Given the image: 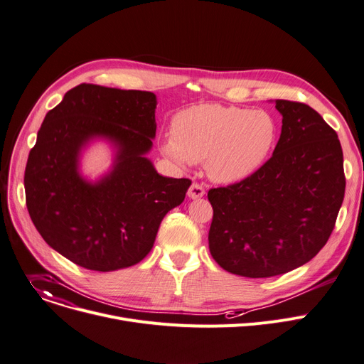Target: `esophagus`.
<instances>
[{"label": "esophagus", "mask_w": 364, "mask_h": 364, "mask_svg": "<svg viewBox=\"0 0 364 364\" xmlns=\"http://www.w3.org/2000/svg\"><path fill=\"white\" fill-rule=\"evenodd\" d=\"M187 195H188L190 199H199V198H202L205 195V188L199 183H193L190 186L188 191H187Z\"/></svg>", "instance_id": "1"}]
</instances>
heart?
Instances as JSON below:
<instances>
[{"label":"heart","mask_w":364,"mask_h":364,"mask_svg":"<svg viewBox=\"0 0 364 364\" xmlns=\"http://www.w3.org/2000/svg\"><path fill=\"white\" fill-rule=\"evenodd\" d=\"M171 133L161 144L165 156L178 165L206 161L212 180L237 183L257 171L269 156L277 123L263 109L203 104L177 112Z\"/></svg>","instance_id":"obj_1"}]
</instances>
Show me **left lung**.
<instances>
[{
	"instance_id": "left-lung-1",
	"label": "left lung",
	"mask_w": 364,
	"mask_h": 364,
	"mask_svg": "<svg viewBox=\"0 0 364 364\" xmlns=\"http://www.w3.org/2000/svg\"><path fill=\"white\" fill-rule=\"evenodd\" d=\"M274 155L240 183L208 191L209 250L223 269L247 278L293 271L326 245L344 200L340 139L319 112L277 100Z\"/></svg>"
}]
</instances>
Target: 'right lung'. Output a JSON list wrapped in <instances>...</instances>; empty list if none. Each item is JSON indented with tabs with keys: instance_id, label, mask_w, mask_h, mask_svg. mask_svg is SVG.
Wrapping results in <instances>:
<instances>
[{
	"instance_id": "1",
	"label": "right lung",
	"mask_w": 364,
	"mask_h": 364,
	"mask_svg": "<svg viewBox=\"0 0 364 364\" xmlns=\"http://www.w3.org/2000/svg\"><path fill=\"white\" fill-rule=\"evenodd\" d=\"M156 96L82 83L48 111L26 171V206L55 252L82 268L109 272L146 256L164 216L183 203L191 181L159 176L144 156L156 133ZM95 136L117 148L112 171L89 183L81 148Z\"/></svg>"
}]
</instances>
